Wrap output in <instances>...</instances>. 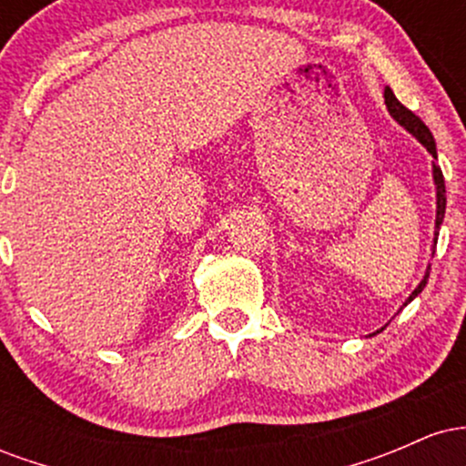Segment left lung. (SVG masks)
I'll return each mask as SVG.
<instances>
[{
    "instance_id": "obj_1",
    "label": "left lung",
    "mask_w": 466,
    "mask_h": 466,
    "mask_svg": "<svg viewBox=\"0 0 466 466\" xmlns=\"http://www.w3.org/2000/svg\"><path fill=\"white\" fill-rule=\"evenodd\" d=\"M383 98H386V106H388V111H390V116L394 117V120L399 122L400 127H403V129H408L411 136L416 137V140H419L422 147L427 148V151L431 153V157H438L436 155V142H434V136H431V131L427 129L425 127V122L420 120L419 116H414L411 114V111L408 109V106H403L397 100V96L392 94V89L390 87H386V92H383ZM434 166V184H436V238H434V245H436V240H438V229H441V226H442V218H445V206H447V195H445V177H442V170L438 168V164L434 162L431 164ZM427 278H430V267H427V271H425V276H422V280H420V285L414 289V291H411V296L408 298V300H405V304H410L411 300H414L416 296H419V293L422 291V289H425V285H427Z\"/></svg>"
}]
</instances>
